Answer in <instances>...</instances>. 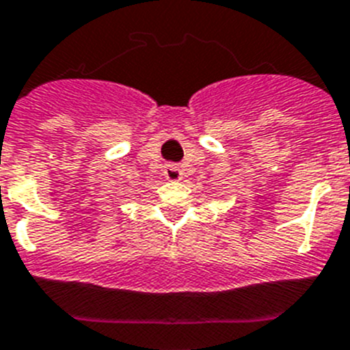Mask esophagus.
<instances>
[{"instance_id":"1","label":"esophagus","mask_w":350,"mask_h":350,"mask_svg":"<svg viewBox=\"0 0 350 350\" xmlns=\"http://www.w3.org/2000/svg\"><path fill=\"white\" fill-rule=\"evenodd\" d=\"M163 176H165L167 179H171V181H179V179L183 178V171L179 169L178 165H167L165 169H163Z\"/></svg>"}]
</instances>
